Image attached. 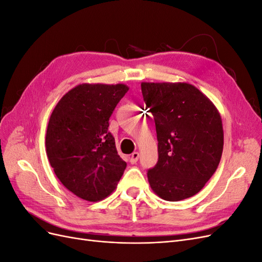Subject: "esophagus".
<instances>
[{
  "instance_id": "obj_1",
  "label": "esophagus",
  "mask_w": 262,
  "mask_h": 262,
  "mask_svg": "<svg viewBox=\"0 0 262 262\" xmlns=\"http://www.w3.org/2000/svg\"><path fill=\"white\" fill-rule=\"evenodd\" d=\"M139 157H140V154H139L138 152L132 153V154L130 155V157H129L130 163H131V164H136V163L138 162V160H139Z\"/></svg>"
}]
</instances>
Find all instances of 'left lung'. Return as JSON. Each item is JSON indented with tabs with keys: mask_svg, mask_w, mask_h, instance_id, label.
I'll use <instances>...</instances> for the list:
<instances>
[{
	"mask_svg": "<svg viewBox=\"0 0 262 262\" xmlns=\"http://www.w3.org/2000/svg\"><path fill=\"white\" fill-rule=\"evenodd\" d=\"M141 90L158 141V162L147 171L150 188L166 201L196 194L215 172L223 152L219 110L188 83L143 82Z\"/></svg>",
	"mask_w": 262,
	"mask_h": 262,
	"instance_id": "obj_1",
	"label": "left lung"
}]
</instances>
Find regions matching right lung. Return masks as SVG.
<instances>
[{"instance_id": "add662e5", "label": "right lung", "mask_w": 262, "mask_h": 262, "mask_svg": "<svg viewBox=\"0 0 262 262\" xmlns=\"http://www.w3.org/2000/svg\"><path fill=\"white\" fill-rule=\"evenodd\" d=\"M129 87L80 84L63 96L50 116L46 150L55 176L71 192L96 202L116 189L126 163L108 131L109 118Z\"/></svg>"}]
</instances>
